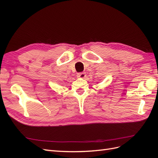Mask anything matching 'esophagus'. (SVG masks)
Instances as JSON below:
<instances>
[{
    "mask_svg": "<svg viewBox=\"0 0 158 158\" xmlns=\"http://www.w3.org/2000/svg\"><path fill=\"white\" fill-rule=\"evenodd\" d=\"M77 77L78 78H84L85 76V73H77Z\"/></svg>",
    "mask_w": 158,
    "mask_h": 158,
    "instance_id": "obj_1",
    "label": "esophagus"
}]
</instances>
